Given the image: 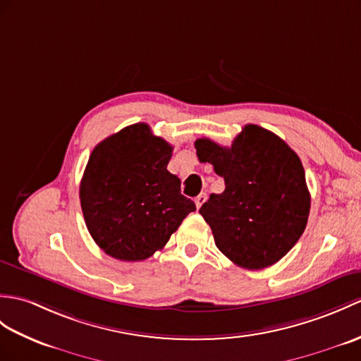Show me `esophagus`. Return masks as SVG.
I'll return each mask as SVG.
<instances>
[{"instance_id": "obj_1", "label": "esophagus", "mask_w": 361, "mask_h": 361, "mask_svg": "<svg viewBox=\"0 0 361 361\" xmlns=\"http://www.w3.org/2000/svg\"><path fill=\"white\" fill-rule=\"evenodd\" d=\"M206 198H207V195H206V194H200V195L195 198V206H197V209H200V207H201V204L204 203Z\"/></svg>"}]
</instances>
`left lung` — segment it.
<instances>
[{"label":"left lung","instance_id":"left-lung-1","mask_svg":"<svg viewBox=\"0 0 361 361\" xmlns=\"http://www.w3.org/2000/svg\"><path fill=\"white\" fill-rule=\"evenodd\" d=\"M195 149L226 184L200 209L216 247L245 269L275 264L295 246L311 211L298 155L257 124H246L231 147L198 138Z\"/></svg>","mask_w":361,"mask_h":361}]
</instances>
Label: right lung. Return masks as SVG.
Masks as SVG:
<instances>
[{"label": "right lung", "mask_w": 361, "mask_h": 361, "mask_svg": "<svg viewBox=\"0 0 361 361\" xmlns=\"http://www.w3.org/2000/svg\"><path fill=\"white\" fill-rule=\"evenodd\" d=\"M173 147L146 123L128 126L95 146L80 184L87 231L99 249L121 262L160 250L195 211L167 171Z\"/></svg>", "instance_id": "obj_1"}]
</instances>
